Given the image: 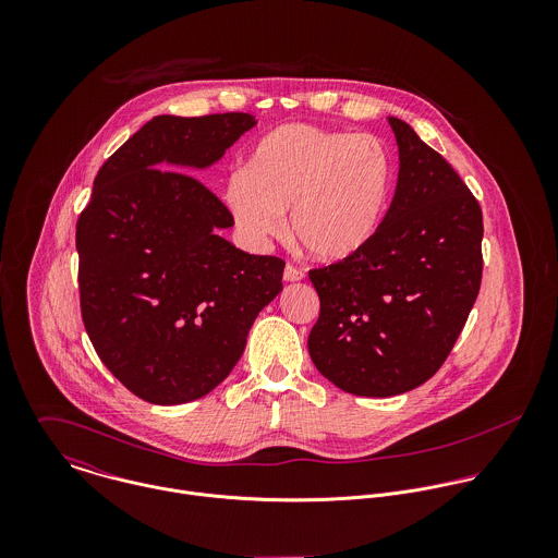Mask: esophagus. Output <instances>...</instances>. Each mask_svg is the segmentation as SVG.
Listing matches in <instances>:
<instances>
[{
  "label": "esophagus",
  "mask_w": 558,
  "mask_h": 558,
  "mask_svg": "<svg viewBox=\"0 0 558 558\" xmlns=\"http://www.w3.org/2000/svg\"><path fill=\"white\" fill-rule=\"evenodd\" d=\"M283 279L286 281H301V279H305V270L303 268H299V266H292V264H288L286 266V270H283Z\"/></svg>",
  "instance_id": "1"
}]
</instances>
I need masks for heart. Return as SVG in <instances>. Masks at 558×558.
<instances>
[{
  "label": "heart",
  "mask_w": 558,
  "mask_h": 558,
  "mask_svg": "<svg viewBox=\"0 0 558 558\" xmlns=\"http://www.w3.org/2000/svg\"><path fill=\"white\" fill-rule=\"evenodd\" d=\"M391 189L393 159L380 137L283 124L253 146L244 173L226 186V204L248 244L283 236L290 213L310 255L341 262L376 236Z\"/></svg>",
  "instance_id": "heart-1"
}]
</instances>
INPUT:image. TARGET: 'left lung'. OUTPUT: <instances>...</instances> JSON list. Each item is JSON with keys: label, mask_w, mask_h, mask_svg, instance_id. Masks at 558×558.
<instances>
[{"label": "left lung", "mask_w": 558, "mask_h": 558, "mask_svg": "<svg viewBox=\"0 0 558 558\" xmlns=\"http://www.w3.org/2000/svg\"><path fill=\"white\" fill-rule=\"evenodd\" d=\"M398 186L356 255L310 270L319 318L310 354L352 396L391 398L447 361L477 301L483 215L458 171L398 118Z\"/></svg>", "instance_id": "left-lung-1"}]
</instances>
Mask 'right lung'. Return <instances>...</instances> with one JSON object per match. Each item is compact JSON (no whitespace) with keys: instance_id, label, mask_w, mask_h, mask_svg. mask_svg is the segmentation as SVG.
I'll return each instance as SVG.
<instances>
[{"instance_id":"add662e5","label":"right lung","mask_w":558,"mask_h":558,"mask_svg":"<svg viewBox=\"0 0 558 558\" xmlns=\"http://www.w3.org/2000/svg\"><path fill=\"white\" fill-rule=\"evenodd\" d=\"M251 113L157 116L94 178L77 221L81 318L105 367L137 398H204L239 363L286 262L248 255L217 230L234 217L195 175L221 159Z\"/></svg>"}]
</instances>
